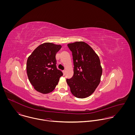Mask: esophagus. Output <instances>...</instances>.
<instances>
[{
    "label": "esophagus",
    "instance_id": "1",
    "mask_svg": "<svg viewBox=\"0 0 135 135\" xmlns=\"http://www.w3.org/2000/svg\"><path fill=\"white\" fill-rule=\"evenodd\" d=\"M65 70H63V73H65Z\"/></svg>",
    "mask_w": 135,
    "mask_h": 135
}]
</instances>
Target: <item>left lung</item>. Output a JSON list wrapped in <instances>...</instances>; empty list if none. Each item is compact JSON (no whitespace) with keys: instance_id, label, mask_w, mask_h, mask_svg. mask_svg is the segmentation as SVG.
Returning <instances> with one entry per match:
<instances>
[{"instance_id":"8db88e82","label":"left lung","mask_w":135,"mask_h":135,"mask_svg":"<svg viewBox=\"0 0 135 135\" xmlns=\"http://www.w3.org/2000/svg\"><path fill=\"white\" fill-rule=\"evenodd\" d=\"M72 52L74 75L66 82L72 94L78 98L90 96L100 82L102 73L100 59L93 48L84 41L68 44Z\"/></svg>"}]
</instances>
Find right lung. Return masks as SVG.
<instances>
[{"label": "right lung", "mask_w": 135, "mask_h": 135, "mask_svg": "<svg viewBox=\"0 0 135 135\" xmlns=\"http://www.w3.org/2000/svg\"><path fill=\"white\" fill-rule=\"evenodd\" d=\"M61 48L60 45L45 42L38 46L27 59L28 79L34 89L40 93L52 91L63 75L56 66V55Z\"/></svg>", "instance_id": "1"}]
</instances>
